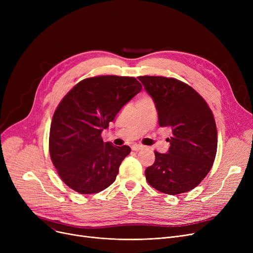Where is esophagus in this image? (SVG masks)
<instances>
[{
	"label": "esophagus",
	"instance_id": "34e87169",
	"mask_svg": "<svg viewBox=\"0 0 253 253\" xmlns=\"http://www.w3.org/2000/svg\"><path fill=\"white\" fill-rule=\"evenodd\" d=\"M131 149H132V151H139V150H141V149H142V145L134 144V145H132Z\"/></svg>",
	"mask_w": 253,
	"mask_h": 253
}]
</instances>
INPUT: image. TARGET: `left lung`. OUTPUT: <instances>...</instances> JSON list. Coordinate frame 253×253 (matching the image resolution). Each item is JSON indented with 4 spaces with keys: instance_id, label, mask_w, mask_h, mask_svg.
<instances>
[{
    "instance_id": "1",
    "label": "left lung",
    "mask_w": 253,
    "mask_h": 253,
    "mask_svg": "<svg viewBox=\"0 0 253 253\" xmlns=\"http://www.w3.org/2000/svg\"><path fill=\"white\" fill-rule=\"evenodd\" d=\"M152 97L159 125L170 127L165 154L155 152V163L145 169L153 188L177 195L196 188L208 174L217 149L213 115L206 101L189 85L165 77H138Z\"/></svg>"
}]
</instances>
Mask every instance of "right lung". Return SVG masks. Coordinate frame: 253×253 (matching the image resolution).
<instances>
[{
  "instance_id": "1",
  "label": "right lung",
  "mask_w": 253,
  "mask_h": 253,
  "mask_svg": "<svg viewBox=\"0 0 253 253\" xmlns=\"http://www.w3.org/2000/svg\"><path fill=\"white\" fill-rule=\"evenodd\" d=\"M142 87L135 78L85 79L66 94L53 115L49 151L63 182L80 194H94L115 181L128 145L103 142L101 132Z\"/></svg>"
}]
</instances>
